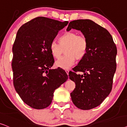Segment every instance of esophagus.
I'll use <instances>...</instances> for the list:
<instances>
[{"mask_svg": "<svg viewBox=\"0 0 127 127\" xmlns=\"http://www.w3.org/2000/svg\"><path fill=\"white\" fill-rule=\"evenodd\" d=\"M69 71H70V70H68V69H66V70H65V72H66V73H67V74H68V75Z\"/></svg>", "mask_w": 127, "mask_h": 127, "instance_id": "34e87169", "label": "esophagus"}]
</instances>
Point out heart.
<instances>
[{
	"instance_id": "b5f03b06",
	"label": "heart",
	"mask_w": 127,
	"mask_h": 127,
	"mask_svg": "<svg viewBox=\"0 0 127 127\" xmlns=\"http://www.w3.org/2000/svg\"><path fill=\"white\" fill-rule=\"evenodd\" d=\"M59 43L55 41L50 44L49 49L52 55L59 59L65 50L66 55L57 61L56 65L62 68L67 69L75 63L76 59L81 60L87 54L88 43L83 36H79L74 32H66L58 38Z\"/></svg>"
}]
</instances>
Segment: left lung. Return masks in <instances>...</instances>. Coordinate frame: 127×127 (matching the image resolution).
<instances>
[{"mask_svg": "<svg viewBox=\"0 0 127 127\" xmlns=\"http://www.w3.org/2000/svg\"><path fill=\"white\" fill-rule=\"evenodd\" d=\"M71 29L83 33L88 48L85 56L73 68L74 71L69 72V78L75 84L70 95L76 107L90 110L100 105L111 92L117 50L109 31L92 20L71 21L67 31ZM78 71L84 74H77Z\"/></svg>", "mask_w": 127, "mask_h": 127, "instance_id": "8db88e82", "label": "left lung"}]
</instances>
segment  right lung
<instances>
[{
  "instance_id": "add662e5",
  "label": "right lung",
  "mask_w": 127,
  "mask_h": 127,
  "mask_svg": "<svg viewBox=\"0 0 127 127\" xmlns=\"http://www.w3.org/2000/svg\"><path fill=\"white\" fill-rule=\"evenodd\" d=\"M68 23L38 17L17 33L11 63L13 84L23 102L33 109L48 107L54 91L68 79L63 69L51 68L55 60L49 49L59 31Z\"/></svg>"
}]
</instances>
